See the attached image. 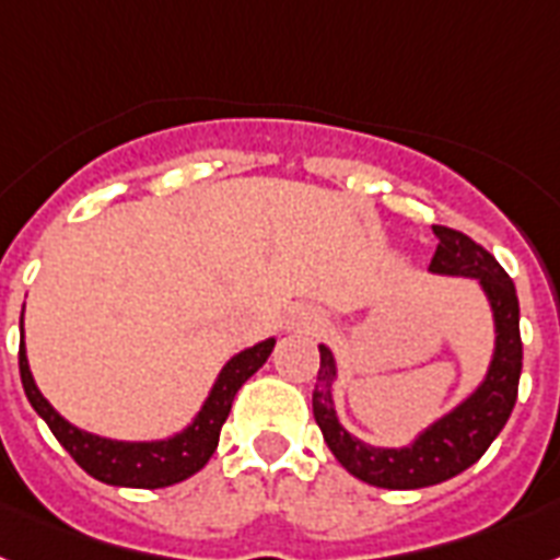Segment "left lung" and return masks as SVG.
I'll return each mask as SVG.
<instances>
[{
  "instance_id": "8db88e82",
  "label": "left lung",
  "mask_w": 560,
  "mask_h": 560,
  "mask_svg": "<svg viewBox=\"0 0 560 560\" xmlns=\"http://www.w3.org/2000/svg\"><path fill=\"white\" fill-rule=\"evenodd\" d=\"M438 248L429 269L438 275L475 277L487 291L492 314H495V358L489 366L487 381L480 383L466 404L455 412L429 427L412 446L406 450H377L352 438L337 423L331 404V383H335V358L320 346V369L312 392L314 420L329 443L331 455L354 475L381 489H423L455 478L480 460V455L495 441L503 423L510 420L512 406L518 400L521 360L524 343L518 329V294L512 277L498 266V260L464 231L435 225Z\"/></svg>"
}]
</instances>
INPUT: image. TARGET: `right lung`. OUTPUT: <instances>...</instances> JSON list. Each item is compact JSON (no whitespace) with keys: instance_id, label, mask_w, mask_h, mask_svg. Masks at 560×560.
Wrapping results in <instances>:
<instances>
[{"instance_id":"right-lung-1","label":"right lung","mask_w":560,"mask_h":560,"mask_svg":"<svg viewBox=\"0 0 560 560\" xmlns=\"http://www.w3.org/2000/svg\"><path fill=\"white\" fill-rule=\"evenodd\" d=\"M271 349H275V340H262V343L252 346L246 352H240L237 358H231L191 427L183 435L160 443L108 441V438H96L91 432L71 427L36 389L31 369H27L25 340L20 343V374L27 400L36 409V415L48 423V429L62 443L65 452L91 478L110 483V487L160 489L191 478L194 472H200L202 466L208 464V457L214 455L217 441H220V429H223L225 418L231 412L234 395L269 360Z\"/></svg>"}]
</instances>
